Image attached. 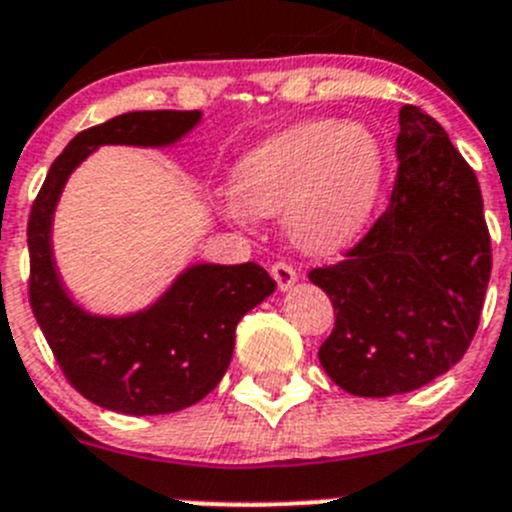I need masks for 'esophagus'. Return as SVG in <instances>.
I'll return each instance as SVG.
<instances>
[{"label": "esophagus", "mask_w": 512, "mask_h": 512, "mask_svg": "<svg viewBox=\"0 0 512 512\" xmlns=\"http://www.w3.org/2000/svg\"><path fill=\"white\" fill-rule=\"evenodd\" d=\"M272 277H275V282H277V287H280V292H287L290 290V287H295V282H297V272L292 270L290 265H287V262H277V265H272Z\"/></svg>", "instance_id": "esophagus-1"}]
</instances>
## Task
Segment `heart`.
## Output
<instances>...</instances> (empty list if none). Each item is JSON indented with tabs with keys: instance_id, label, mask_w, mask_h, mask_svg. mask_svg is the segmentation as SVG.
<instances>
[{
	"instance_id": "obj_1",
	"label": "heart",
	"mask_w": 512,
	"mask_h": 512,
	"mask_svg": "<svg viewBox=\"0 0 512 512\" xmlns=\"http://www.w3.org/2000/svg\"><path fill=\"white\" fill-rule=\"evenodd\" d=\"M385 147L365 122L307 119L247 152L232 175L237 222L280 215L307 255H330L365 232L385 187Z\"/></svg>"
}]
</instances>
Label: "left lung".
<instances>
[{
    "mask_svg": "<svg viewBox=\"0 0 512 512\" xmlns=\"http://www.w3.org/2000/svg\"><path fill=\"white\" fill-rule=\"evenodd\" d=\"M398 177L385 215L347 260L310 282L335 307L320 365L357 398H390L445 375L468 350L490 282L475 172L420 107L400 109Z\"/></svg>",
    "mask_w": 512,
    "mask_h": 512,
    "instance_id": "1",
    "label": "left lung"
}]
</instances>
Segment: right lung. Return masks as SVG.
Listing matches in <instances>:
<instances>
[{"label":"right lung","mask_w":512,"mask_h":512,"mask_svg":"<svg viewBox=\"0 0 512 512\" xmlns=\"http://www.w3.org/2000/svg\"><path fill=\"white\" fill-rule=\"evenodd\" d=\"M200 109L127 112L84 130L49 167L27 227L29 302L74 390L122 415H167L200 403L227 372L235 327L277 282L255 262H192L147 307L99 315L72 297L54 257V212L72 172L104 145L172 150Z\"/></svg>","instance_id":"right-lung-1"}]
</instances>
